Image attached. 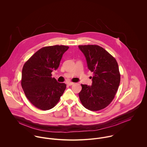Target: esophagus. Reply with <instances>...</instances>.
<instances>
[{"label": "esophagus", "mask_w": 147, "mask_h": 147, "mask_svg": "<svg viewBox=\"0 0 147 147\" xmlns=\"http://www.w3.org/2000/svg\"><path fill=\"white\" fill-rule=\"evenodd\" d=\"M74 83H67V85H69V86H71V85H74Z\"/></svg>", "instance_id": "34e87169"}]
</instances>
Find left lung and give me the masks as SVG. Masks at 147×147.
Listing matches in <instances>:
<instances>
[{
	"instance_id": "left-lung-1",
	"label": "left lung",
	"mask_w": 147,
	"mask_h": 147,
	"mask_svg": "<svg viewBox=\"0 0 147 147\" xmlns=\"http://www.w3.org/2000/svg\"><path fill=\"white\" fill-rule=\"evenodd\" d=\"M84 54L88 69L93 73L92 85L82 84L79 93L82 105L91 111L107 107L118 90L121 75L115 59L98 45H79Z\"/></svg>"
}]
</instances>
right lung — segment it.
<instances>
[{"mask_svg":"<svg viewBox=\"0 0 147 147\" xmlns=\"http://www.w3.org/2000/svg\"><path fill=\"white\" fill-rule=\"evenodd\" d=\"M69 47L55 45L42 47L24 64L21 86L28 100L36 107L50 110L59 102L66 85L51 78Z\"/></svg>","mask_w":147,"mask_h":147,"instance_id":"right-lung-1","label":"right lung"}]
</instances>
